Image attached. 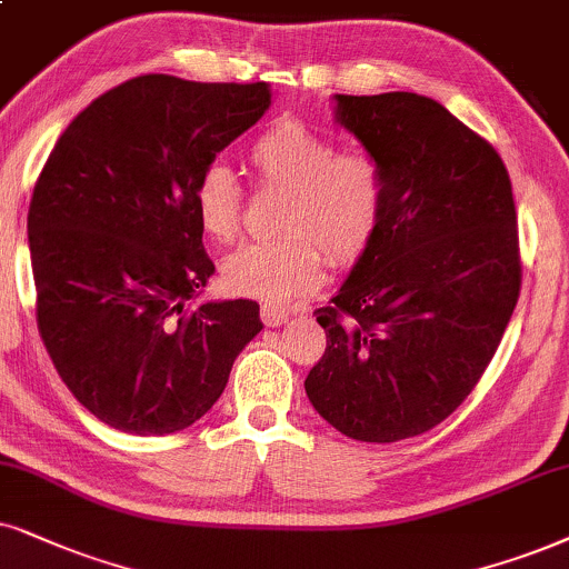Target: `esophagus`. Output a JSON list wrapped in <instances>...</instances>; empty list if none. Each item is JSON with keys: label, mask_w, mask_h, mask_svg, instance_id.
<instances>
[{"label": "esophagus", "mask_w": 569, "mask_h": 569, "mask_svg": "<svg viewBox=\"0 0 569 569\" xmlns=\"http://www.w3.org/2000/svg\"><path fill=\"white\" fill-rule=\"evenodd\" d=\"M260 318H262V322L268 328H278V326H283V322L291 318V312H289V309L278 307V305H262L260 307Z\"/></svg>", "instance_id": "34e87169"}]
</instances>
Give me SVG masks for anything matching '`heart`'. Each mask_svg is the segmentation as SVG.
<instances>
[{
    "instance_id": "obj_1",
    "label": "heart",
    "mask_w": 569,
    "mask_h": 569,
    "mask_svg": "<svg viewBox=\"0 0 569 569\" xmlns=\"http://www.w3.org/2000/svg\"><path fill=\"white\" fill-rule=\"evenodd\" d=\"M262 189L286 191L278 231L268 241H243L222 257L220 280L251 299H291L320 283L322 251L333 264L357 262L383 226L388 178L368 152H338L330 136L301 120H280L249 147ZM201 231L231 241L241 228L243 186L226 162H210L193 183Z\"/></svg>"
}]
</instances>
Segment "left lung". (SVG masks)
<instances>
[{
	"instance_id": "left-lung-1",
	"label": "left lung",
	"mask_w": 569,
	"mask_h": 569,
	"mask_svg": "<svg viewBox=\"0 0 569 569\" xmlns=\"http://www.w3.org/2000/svg\"><path fill=\"white\" fill-rule=\"evenodd\" d=\"M336 120L383 164V226L318 322L307 397L343 436L393 443L478 386L520 297L512 183L486 139L409 91L336 93Z\"/></svg>"
}]
</instances>
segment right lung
Listing matches in <instances>:
<instances>
[{
    "label": "right lung",
    "mask_w": 569,
    "mask_h": 569,
    "mask_svg": "<svg viewBox=\"0 0 569 569\" xmlns=\"http://www.w3.org/2000/svg\"><path fill=\"white\" fill-rule=\"evenodd\" d=\"M270 97L268 83L131 78L64 128L36 181L28 247L41 341L110 428L193 426L262 330L257 301L191 305L214 272L193 183Z\"/></svg>",
    "instance_id": "1"
}]
</instances>
